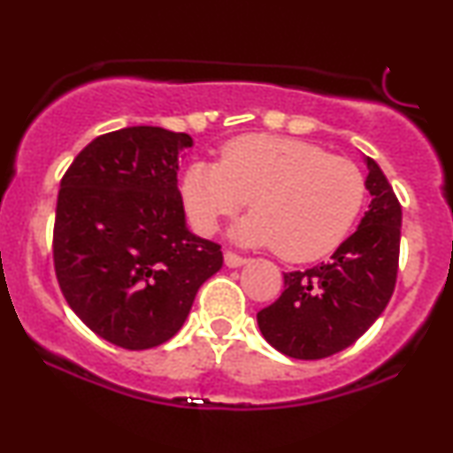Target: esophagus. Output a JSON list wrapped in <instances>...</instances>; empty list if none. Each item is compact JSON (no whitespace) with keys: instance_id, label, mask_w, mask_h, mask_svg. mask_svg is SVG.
Masks as SVG:
<instances>
[{"instance_id":"34e87169","label":"esophagus","mask_w":453,"mask_h":453,"mask_svg":"<svg viewBox=\"0 0 453 453\" xmlns=\"http://www.w3.org/2000/svg\"><path fill=\"white\" fill-rule=\"evenodd\" d=\"M223 259H226V266H230V268H238V266H242V264H247V257L238 256V253H234V251L223 253Z\"/></svg>"}]
</instances>
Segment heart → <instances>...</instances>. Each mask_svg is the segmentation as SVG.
I'll return each mask as SVG.
<instances>
[{
	"mask_svg": "<svg viewBox=\"0 0 453 453\" xmlns=\"http://www.w3.org/2000/svg\"><path fill=\"white\" fill-rule=\"evenodd\" d=\"M194 227L212 234L251 200L238 241L274 247L289 262H313L351 232L366 200V179L351 159L294 138L242 136L217 161H194L183 176Z\"/></svg>",
	"mask_w": 453,
	"mask_h": 453,
	"instance_id": "heart-1",
	"label": "heart"
}]
</instances>
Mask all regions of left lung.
<instances>
[{
  "mask_svg": "<svg viewBox=\"0 0 453 453\" xmlns=\"http://www.w3.org/2000/svg\"><path fill=\"white\" fill-rule=\"evenodd\" d=\"M372 200L360 227L330 262L285 273V289L257 313L274 349L296 360H321L356 342L383 313L396 288L403 211L386 174L366 157Z\"/></svg>",
  "mask_w": 453,
  "mask_h": 453,
  "instance_id": "left-lung-1",
  "label": "left lung"
}]
</instances>
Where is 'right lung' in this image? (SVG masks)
Wrapping results in <instances>:
<instances>
[{
	"mask_svg": "<svg viewBox=\"0 0 453 453\" xmlns=\"http://www.w3.org/2000/svg\"><path fill=\"white\" fill-rule=\"evenodd\" d=\"M189 134L136 126L87 144L61 179L53 262L72 311L129 351L173 339L221 244L187 230L176 185Z\"/></svg>",
	"mask_w": 453,
	"mask_h": 453,
	"instance_id": "obj_1",
	"label": "right lung"
}]
</instances>
